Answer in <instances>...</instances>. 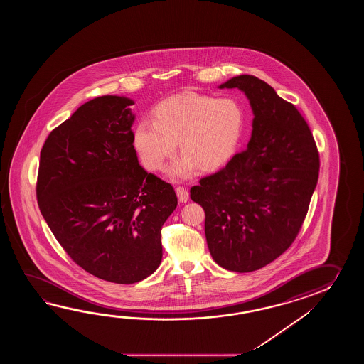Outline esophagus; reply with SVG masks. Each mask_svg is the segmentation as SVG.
<instances>
[{"label":"esophagus","mask_w":364,"mask_h":364,"mask_svg":"<svg viewBox=\"0 0 364 364\" xmlns=\"http://www.w3.org/2000/svg\"><path fill=\"white\" fill-rule=\"evenodd\" d=\"M176 193H177L178 200L181 201V203H186V201L188 200V191L186 190L183 186L176 187Z\"/></svg>","instance_id":"34e87169"}]
</instances>
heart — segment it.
<instances>
[{"label":"heart","mask_w":364,"mask_h":364,"mask_svg":"<svg viewBox=\"0 0 364 364\" xmlns=\"http://www.w3.org/2000/svg\"><path fill=\"white\" fill-rule=\"evenodd\" d=\"M245 113L232 99L185 92L161 101L154 109V122L143 119L135 126L132 140L144 168L161 171L176 154L171 176L187 178L196 166L212 171L228 161L240 143Z\"/></svg>","instance_id":"obj_1"}]
</instances>
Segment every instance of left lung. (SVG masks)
<instances>
[{
    "mask_svg": "<svg viewBox=\"0 0 364 364\" xmlns=\"http://www.w3.org/2000/svg\"><path fill=\"white\" fill-rule=\"evenodd\" d=\"M220 88H240L254 112L247 148L199 181L190 198L205 213L209 252L228 271H256L291 246L309 212L320 159L299 110L254 75Z\"/></svg>",
    "mask_w": 364,
    "mask_h": 364,
    "instance_id": "left-lung-1",
    "label": "left lung"
}]
</instances>
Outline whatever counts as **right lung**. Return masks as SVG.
Listing matches in <instances>:
<instances>
[{
	"label": "right lung",
	"mask_w": 364,
	"mask_h": 364,
	"mask_svg": "<svg viewBox=\"0 0 364 364\" xmlns=\"http://www.w3.org/2000/svg\"><path fill=\"white\" fill-rule=\"evenodd\" d=\"M134 101L101 96L48 135L40 152V212L74 263L97 279L135 284L161 263L173 186L139 165Z\"/></svg>",
	"instance_id": "add662e5"
}]
</instances>
